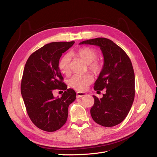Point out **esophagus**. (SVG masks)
I'll return each instance as SVG.
<instances>
[{
  "mask_svg": "<svg viewBox=\"0 0 157 157\" xmlns=\"http://www.w3.org/2000/svg\"><path fill=\"white\" fill-rule=\"evenodd\" d=\"M86 93L78 92H77V98H82V97H83V96H86Z\"/></svg>",
  "mask_w": 157,
  "mask_h": 157,
  "instance_id": "1",
  "label": "esophagus"
}]
</instances>
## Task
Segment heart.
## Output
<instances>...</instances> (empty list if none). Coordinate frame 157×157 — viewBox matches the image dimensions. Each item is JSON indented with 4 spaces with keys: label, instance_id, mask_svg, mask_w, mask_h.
<instances>
[{
    "label": "heart",
    "instance_id": "1",
    "mask_svg": "<svg viewBox=\"0 0 157 157\" xmlns=\"http://www.w3.org/2000/svg\"><path fill=\"white\" fill-rule=\"evenodd\" d=\"M71 54L78 57L88 63L89 70L94 75H99L103 69V63L97 59L98 52L90 47H82L71 52ZM58 68L61 73L68 75L71 72L70 58L68 56L61 58L58 63ZM93 81V77L90 74L75 75L69 80V85L78 91H84Z\"/></svg>",
    "mask_w": 157,
    "mask_h": 157
}]
</instances>
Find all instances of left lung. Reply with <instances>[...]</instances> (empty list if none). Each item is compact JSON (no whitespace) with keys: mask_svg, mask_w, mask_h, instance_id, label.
<instances>
[{"mask_svg":"<svg viewBox=\"0 0 157 157\" xmlns=\"http://www.w3.org/2000/svg\"><path fill=\"white\" fill-rule=\"evenodd\" d=\"M83 44L99 46L104 58L103 69L94 88L98 92L105 88L106 93L100 99L93 96L94 104L90 114L99 125L116 126L125 119L134 99L135 75L131 60L120 46L105 38L80 43Z\"/></svg>","mask_w":157,"mask_h":157,"instance_id":"1","label":"left lung"}]
</instances>
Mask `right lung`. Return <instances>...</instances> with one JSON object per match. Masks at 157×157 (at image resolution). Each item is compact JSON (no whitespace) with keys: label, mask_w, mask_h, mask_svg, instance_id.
Returning <instances> with one entry per match:
<instances>
[{"label":"right lung","mask_w":157,"mask_h":157,"mask_svg":"<svg viewBox=\"0 0 157 157\" xmlns=\"http://www.w3.org/2000/svg\"><path fill=\"white\" fill-rule=\"evenodd\" d=\"M75 43L54 42L47 44L29 56L23 70L21 93L32 122L39 129L52 132L67 121L68 107L76 99L74 90L67 88L58 68L61 55ZM63 89L61 98H55L53 90Z\"/></svg>","instance_id":"obj_1"}]
</instances>
